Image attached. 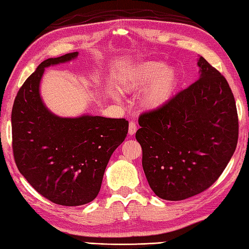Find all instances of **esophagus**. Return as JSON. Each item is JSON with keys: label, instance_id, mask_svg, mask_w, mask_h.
Returning <instances> with one entry per match:
<instances>
[{"label": "esophagus", "instance_id": "1", "mask_svg": "<svg viewBox=\"0 0 249 249\" xmlns=\"http://www.w3.org/2000/svg\"><path fill=\"white\" fill-rule=\"evenodd\" d=\"M136 130H137L136 124L134 123V121H130V124H129V135H134Z\"/></svg>", "mask_w": 249, "mask_h": 249}]
</instances>
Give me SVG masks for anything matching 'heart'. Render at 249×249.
Wrapping results in <instances>:
<instances>
[{
	"instance_id": "b5f03b06",
	"label": "heart",
	"mask_w": 249,
	"mask_h": 249,
	"mask_svg": "<svg viewBox=\"0 0 249 249\" xmlns=\"http://www.w3.org/2000/svg\"><path fill=\"white\" fill-rule=\"evenodd\" d=\"M179 71L175 66L164 65L159 60H145L134 65L119 79V91L132 95L144 89L140 95V106L147 112L163 108L174 98L179 85ZM115 100L120 96L113 93Z\"/></svg>"
}]
</instances>
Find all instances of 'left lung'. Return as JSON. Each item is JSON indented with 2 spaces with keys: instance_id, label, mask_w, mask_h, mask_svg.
<instances>
[{
  "instance_id": "8db88e82",
  "label": "left lung",
  "mask_w": 249,
  "mask_h": 249,
  "mask_svg": "<svg viewBox=\"0 0 249 249\" xmlns=\"http://www.w3.org/2000/svg\"><path fill=\"white\" fill-rule=\"evenodd\" d=\"M200 76L163 108L140 116L135 137L151 190L165 200L206 191L233 156L239 119L228 82L202 56Z\"/></svg>"
}]
</instances>
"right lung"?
Wrapping results in <instances>:
<instances>
[{
  "label": "right lung",
  "mask_w": 249,
  "mask_h": 249,
  "mask_svg": "<svg viewBox=\"0 0 249 249\" xmlns=\"http://www.w3.org/2000/svg\"><path fill=\"white\" fill-rule=\"evenodd\" d=\"M78 55L73 52L43 60L17 93L12 112L17 167L40 195L66 207L95 199L109 158L129 129L124 118H64L45 106L39 91L45 69Z\"/></svg>",
  "instance_id": "add662e5"
}]
</instances>
